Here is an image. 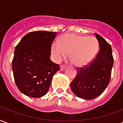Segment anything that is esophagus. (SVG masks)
Returning <instances> with one entry per match:
<instances>
[{
	"mask_svg": "<svg viewBox=\"0 0 123 123\" xmlns=\"http://www.w3.org/2000/svg\"><path fill=\"white\" fill-rule=\"evenodd\" d=\"M66 68V65H62L60 66V70L61 71H63L65 69V68Z\"/></svg>",
	"mask_w": 123,
	"mask_h": 123,
	"instance_id": "obj_1",
	"label": "esophagus"
}]
</instances>
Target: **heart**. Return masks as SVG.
Returning <instances> with one entry per match:
<instances>
[{
  "instance_id": "b5f03b06",
  "label": "heart",
  "mask_w": 123,
  "mask_h": 123,
  "mask_svg": "<svg viewBox=\"0 0 123 123\" xmlns=\"http://www.w3.org/2000/svg\"><path fill=\"white\" fill-rule=\"evenodd\" d=\"M99 48L94 37L66 35L60 42L55 41L51 46V54L56 62H60L70 54V59L77 66L88 64L94 59Z\"/></svg>"
}]
</instances>
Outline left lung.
<instances>
[{"mask_svg":"<svg viewBox=\"0 0 123 123\" xmlns=\"http://www.w3.org/2000/svg\"><path fill=\"white\" fill-rule=\"evenodd\" d=\"M99 50L89 65L78 68L77 74L71 82V89L77 97L90 100L99 96L110 81L113 65L111 46L101 36L95 33Z\"/></svg>","mask_w":123,"mask_h":123,"instance_id":"obj_1","label":"left lung"}]
</instances>
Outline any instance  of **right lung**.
<instances>
[{
  "mask_svg": "<svg viewBox=\"0 0 123 123\" xmlns=\"http://www.w3.org/2000/svg\"><path fill=\"white\" fill-rule=\"evenodd\" d=\"M58 33L37 31L27 33L14 50L12 71L20 92L31 98L48 92L53 76L60 65L51 61V46Z\"/></svg>",
  "mask_w": 123,
  "mask_h": 123,
  "instance_id": "add662e5",
  "label": "right lung"
}]
</instances>
